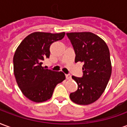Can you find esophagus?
I'll use <instances>...</instances> for the list:
<instances>
[{
  "mask_svg": "<svg viewBox=\"0 0 127 127\" xmlns=\"http://www.w3.org/2000/svg\"><path fill=\"white\" fill-rule=\"evenodd\" d=\"M65 76H66V80H70V79L71 78V75L66 74V75H65Z\"/></svg>",
  "mask_w": 127,
  "mask_h": 127,
  "instance_id": "1",
  "label": "esophagus"
}]
</instances>
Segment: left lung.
Listing matches in <instances>:
<instances>
[{"label": "left lung", "instance_id": "1", "mask_svg": "<svg viewBox=\"0 0 127 127\" xmlns=\"http://www.w3.org/2000/svg\"><path fill=\"white\" fill-rule=\"evenodd\" d=\"M75 52V62L84 63L83 77L72 76L78 88L70 98L78 105L95 102L103 93L112 74L109 48L101 37L91 32L66 33Z\"/></svg>", "mask_w": 127, "mask_h": 127}]
</instances>
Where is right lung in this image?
Returning a JSON list of instances; mask_svg holds the SVG:
<instances>
[{"mask_svg": "<svg viewBox=\"0 0 127 127\" xmlns=\"http://www.w3.org/2000/svg\"><path fill=\"white\" fill-rule=\"evenodd\" d=\"M65 32H34L26 36L15 50L13 73L22 93L29 100L41 103L52 96L56 86L65 80L62 71H54L42 66L50 57L52 43L63 39Z\"/></svg>", "mask_w": 127, "mask_h": 127, "instance_id": "obj_1", "label": "right lung"}]
</instances>
